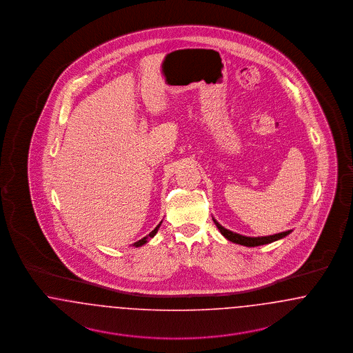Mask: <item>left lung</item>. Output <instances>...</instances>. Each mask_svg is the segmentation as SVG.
Returning <instances> with one entry per match:
<instances>
[{"label":"left lung","instance_id":"left-lung-1","mask_svg":"<svg viewBox=\"0 0 353 353\" xmlns=\"http://www.w3.org/2000/svg\"><path fill=\"white\" fill-rule=\"evenodd\" d=\"M213 221H214L216 226L219 228L221 234L223 235L226 239H229L230 242L238 243V245H242V246H248V248L268 245V243H271V242H275L278 239L285 238V235H288L292 232V230H287V232H282V233H278V234L268 235V236H246V235L238 234V233H234V232H230V230L225 229L222 225H219L216 219H213Z\"/></svg>","mask_w":353,"mask_h":353}]
</instances>
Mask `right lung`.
Wrapping results in <instances>:
<instances>
[{"label": "right lung", "instance_id": "add662e5", "mask_svg": "<svg viewBox=\"0 0 353 353\" xmlns=\"http://www.w3.org/2000/svg\"><path fill=\"white\" fill-rule=\"evenodd\" d=\"M161 222H163V221H161ZM161 222H160V223H159V225H157V226H156V228H154V229H153V230H152L151 233H150V234L147 235V236H144V238H141V239H139V241H137V242H134V248H140V246H143V245H145V243H147V242H148V239H150V238H153V236H154V235H156V233H157V230H159V228H160V225H161Z\"/></svg>", "mask_w": 353, "mask_h": 353}]
</instances>
